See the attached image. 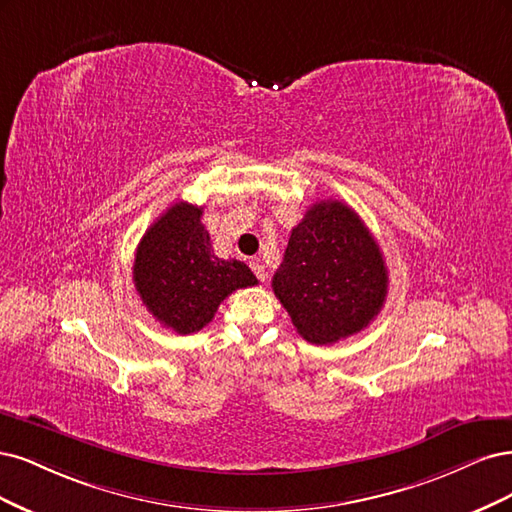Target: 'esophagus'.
<instances>
[{
  "instance_id": "34e87169",
  "label": "esophagus",
  "mask_w": 512,
  "mask_h": 512,
  "mask_svg": "<svg viewBox=\"0 0 512 512\" xmlns=\"http://www.w3.org/2000/svg\"><path fill=\"white\" fill-rule=\"evenodd\" d=\"M251 270L255 272V276L261 280V283H263V280H266V268H263V263H259V261H251Z\"/></svg>"
}]
</instances>
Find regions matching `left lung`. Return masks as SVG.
<instances>
[{
    "label": "left lung",
    "instance_id": "1",
    "mask_svg": "<svg viewBox=\"0 0 512 512\" xmlns=\"http://www.w3.org/2000/svg\"><path fill=\"white\" fill-rule=\"evenodd\" d=\"M387 266L359 214L338 200L312 204L293 227L272 289L312 344L349 338L381 312Z\"/></svg>",
    "mask_w": 512,
    "mask_h": 512
}]
</instances>
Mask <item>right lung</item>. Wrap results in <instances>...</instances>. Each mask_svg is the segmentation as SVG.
Here are the masks:
<instances>
[{"mask_svg": "<svg viewBox=\"0 0 512 512\" xmlns=\"http://www.w3.org/2000/svg\"><path fill=\"white\" fill-rule=\"evenodd\" d=\"M202 206L176 202L146 229L134 261V285L151 315L176 334L208 325L236 289L257 285L244 261L219 259L202 225Z\"/></svg>", "mask_w": 512, "mask_h": 512, "instance_id": "obj_1", "label": "right lung"}]
</instances>
